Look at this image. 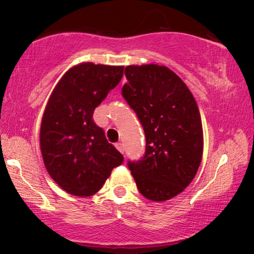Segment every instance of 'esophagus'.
I'll use <instances>...</instances> for the list:
<instances>
[{
	"instance_id": "obj_1",
	"label": "esophagus",
	"mask_w": 254,
	"mask_h": 254,
	"mask_svg": "<svg viewBox=\"0 0 254 254\" xmlns=\"http://www.w3.org/2000/svg\"><path fill=\"white\" fill-rule=\"evenodd\" d=\"M116 148L118 149V150H119V151L121 152V154H124V152H125L124 145H123V143H120V142H119V143H117V144H116Z\"/></svg>"
}]
</instances>
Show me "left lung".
Wrapping results in <instances>:
<instances>
[{
	"mask_svg": "<svg viewBox=\"0 0 254 254\" xmlns=\"http://www.w3.org/2000/svg\"><path fill=\"white\" fill-rule=\"evenodd\" d=\"M123 97L142 124L145 151L128 161L140 193L165 201L182 193L199 169L203 150L202 124L185 83L164 65H128Z\"/></svg>",
	"mask_w": 254,
	"mask_h": 254,
	"instance_id": "8db88e82",
	"label": "left lung"
}]
</instances>
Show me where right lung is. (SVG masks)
Wrapping results in <instances>:
<instances>
[{
	"mask_svg": "<svg viewBox=\"0 0 254 254\" xmlns=\"http://www.w3.org/2000/svg\"><path fill=\"white\" fill-rule=\"evenodd\" d=\"M124 67L75 65L52 92L40 127L44 163L54 182L71 195L90 196L102 189L124 156L92 120L93 111L119 84Z\"/></svg>",
	"mask_w": 254,
	"mask_h": 254,
	"instance_id": "obj_1",
	"label": "right lung"
}]
</instances>
